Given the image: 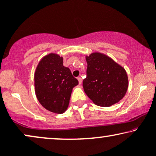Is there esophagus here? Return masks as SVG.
<instances>
[{"label": "esophagus", "mask_w": 156, "mask_h": 156, "mask_svg": "<svg viewBox=\"0 0 156 156\" xmlns=\"http://www.w3.org/2000/svg\"><path fill=\"white\" fill-rule=\"evenodd\" d=\"M78 83H79V84H81L82 83V78H80V77H78Z\"/></svg>", "instance_id": "obj_1"}]
</instances>
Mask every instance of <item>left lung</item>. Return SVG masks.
<instances>
[{
  "instance_id": "8db88e82",
  "label": "left lung",
  "mask_w": 156,
  "mask_h": 156,
  "mask_svg": "<svg viewBox=\"0 0 156 156\" xmlns=\"http://www.w3.org/2000/svg\"><path fill=\"white\" fill-rule=\"evenodd\" d=\"M84 91L96 105L109 106L125 95L128 88L127 73L106 55L95 52L86 57Z\"/></svg>"
}]
</instances>
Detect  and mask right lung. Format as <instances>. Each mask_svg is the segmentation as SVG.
<instances>
[{"label": "right lung", "mask_w": 156, "mask_h": 156, "mask_svg": "<svg viewBox=\"0 0 156 156\" xmlns=\"http://www.w3.org/2000/svg\"><path fill=\"white\" fill-rule=\"evenodd\" d=\"M62 60L56 54L47 55L39 62L34 75L37 99L45 109L56 114L66 111L73 88L78 84Z\"/></svg>", "instance_id": "right-lung-1"}]
</instances>
